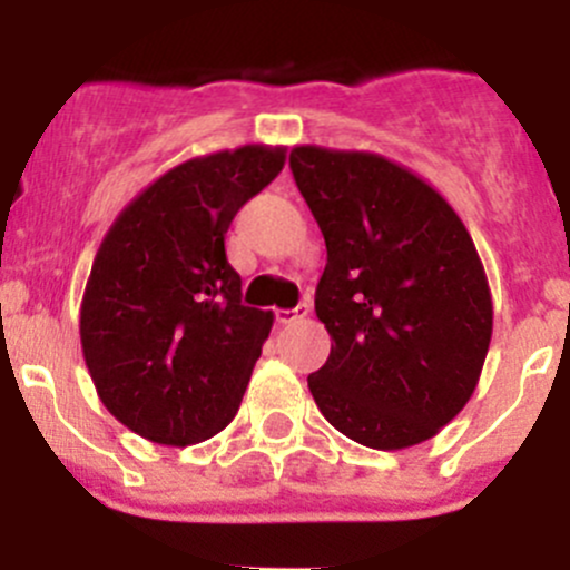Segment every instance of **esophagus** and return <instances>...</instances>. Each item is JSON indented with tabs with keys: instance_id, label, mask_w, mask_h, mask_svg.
Instances as JSON below:
<instances>
[{
	"instance_id": "34e87169",
	"label": "esophagus",
	"mask_w": 570,
	"mask_h": 570,
	"mask_svg": "<svg viewBox=\"0 0 570 570\" xmlns=\"http://www.w3.org/2000/svg\"><path fill=\"white\" fill-rule=\"evenodd\" d=\"M306 314H308L306 303H301L297 308H278V312H275V322H278V325H292V322L303 320Z\"/></svg>"
}]
</instances>
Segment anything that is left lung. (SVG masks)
I'll use <instances>...</instances> for the list:
<instances>
[{
    "instance_id": "1",
    "label": "left lung",
    "mask_w": 570,
    "mask_h": 570,
    "mask_svg": "<svg viewBox=\"0 0 570 570\" xmlns=\"http://www.w3.org/2000/svg\"><path fill=\"white\" fill-rule=\"evenodd\" d=\"M289 168L327 248L314 312L333 344L308 375L314 402L372 450L433 439L474 394L493 331L463 220L381 154L297 146Z\"/></svg>"
}]
</instances>
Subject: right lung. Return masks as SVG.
Returning a JSON list of instances; mask_svg holds the SVG:
<instances>
[{"mask_svg":"<svg viewBox=\"0 0 570 570\" xmlns=\"http://www.w3.org/2000/svg\"><path fill=\"white\" fill-rule=\"evenodd\" d=\"M284 163V146L187 159L148 184L101 239L79 336L99 400L131 433L187 446L237 416L273 312L243 306L226 232Z\"/></svg>","mask_w":570,"mask_h":570,"instance_id":"1","label":"right lung"}]
</instances>
